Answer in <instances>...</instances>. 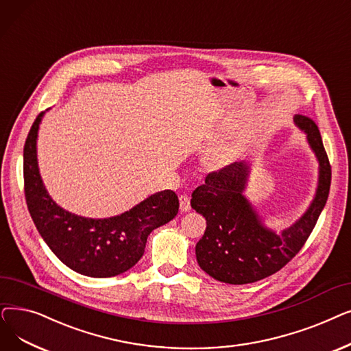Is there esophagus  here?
<instances>
[{
    "instance_id": "34e87169",
    "label": "esophagus",
    "mask_w": 351,
    "mask_h": 351,
    "mask_svg": "<svg viewBox=\"0 0 351 351\" xmlns=\"http://www.w3.org/2000/svg\"><path fill=\"white\" fill-rule=\"evenodd\" d=\"M190 208H191V206H190V197L186 195V194L180 195V210L186 213V211H189Z\"/></svg>"
}]
</instances>
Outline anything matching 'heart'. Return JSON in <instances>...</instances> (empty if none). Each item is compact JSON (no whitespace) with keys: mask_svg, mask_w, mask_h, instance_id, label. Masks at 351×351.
<instances>
[{"mask_svg":"<svg viewBox=\"0 0 351 351\" xmlns=\"http://www.w3.org/2000/svg\"><path fill=\"white\" fill-rule=\"evenodd\" d=\"M236 158V152L228 145H215L204 156V162L213 171H219L228 167Z\"/></svg>","mask_w":351,"mask_h":351,"instance_id":"heart-1","label":"heart"}]
</instances>
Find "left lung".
I'll return each instance as SVG.
<instances>
[{
	"label": "left lung",
	"mask_w": 351,
	"mask_h": 351,
	"mask_svg": "<svg viewBox=\"0 0 351 351\" xmlns=\"http://www.w3.org/2000/svg\"><path fill=\"white\" fill-rule=\"evenodd\" d=\"M319 161V181L306 213L280 232L267 227L244 195L250 162H232L207 176L191 194V207L202 214L207 227L195 245L197 263L213 278L228 285H248L281 270L298 252L322 214L331 182V167L319 127L304 115H294Z\"/></svg>",
	"instance_id": "8db88e82"
}]
</instances>
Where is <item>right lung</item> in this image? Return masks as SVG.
<instances>
[{"label": "right lung", "instance_id": "add662e5", "mask_svg": "<svg viewBox=\"0 0 351 351\" xmlns=\"http://www.w3.org/2000/svg\"><path fill=\"white\" fill-rule=\"evenodd\" d=\"M43 117L44 112L36 119L24 145V191L38 232L51 252L75 273L104 278L130 270L143 257L149 232L177 215V194L158 191L108 219H88L64 210L49 197L40 176L37 138Z\"/></svg>", "mask_w": 351, "mask_h": 351}]
</instances>
